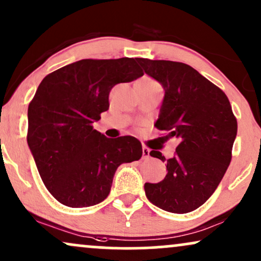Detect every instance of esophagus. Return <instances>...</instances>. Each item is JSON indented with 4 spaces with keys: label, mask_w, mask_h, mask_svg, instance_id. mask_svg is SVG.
<instances>
[{
    "label": "esophagus",
    "mask_w": 261,
    "mask_h": 261,
    "mask_svg": "<svg viewBox=\"0 0 261 261\" xmlns=\"http://www.w3.org/2000/svg\"><path fill=\"white\" fill-rule=\"evenodd\" d=\"M150 150L149 148L147 147H142V155H143V159H147V158L150 156Z\"/></svg>",
    "instance_id": "1"
}]
</instances>
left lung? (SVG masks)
Here are the masks:
<instances>
[{"mask_svg":"<svg viewBox=\"0 0 261 261\" xmlns=\"http://www.w3.org/2000/svg\"><path fill=\"white\" fill-rule=\"evenodd\" d=\"M136 61L164 88L155 126L167 131L166 140L179 142L171 159L150 151L166 160L167 174L159 183L144 184L146 196L167 212H191L210 199L229 167L236 118L226 95L191 66L142 58Z\"/></svg>","mask_w":261,"mask_h":261,"instance_id":"left-lung-1","label":"left lung"}]
</instances>
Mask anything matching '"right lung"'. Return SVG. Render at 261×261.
<instances>
[{
	"instance_id": "obj_1",
	"label": "right lung",
	"mask_w": 261,
	"mask_h": 261,
	"mask_svg": "<svg viewBox=\"0 0 261 261\" xmlns=\"http://www.w3.org/2000/svg\"><path fill=\"white\" fill-rule=\"evenodd\" d=\"M142 75L136 59H84L41 82L29 105L28 144L43 183L59 202L73 208L102 202L118 167L141 159L137 138H108L92 125L110 108L111 89Z\"/></svg>"
}]
</instances>
